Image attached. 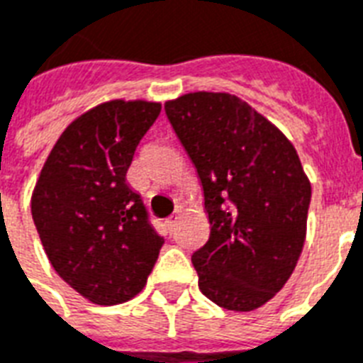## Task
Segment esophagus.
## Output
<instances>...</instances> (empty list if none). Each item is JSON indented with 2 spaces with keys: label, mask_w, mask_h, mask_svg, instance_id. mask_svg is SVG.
<instances>
[{
  "label": "esophagus",
  "mask_w": 363,
  "mask_h": 363,
  "mask_svg": "<svg viewBox=\"0 0 363 363\" xmlns=\"http://www.w3.org/2000/svg\"><path fill=\"white\" fill-rule=\"evenodd\" d=\"M179 220H181V215L177 213V215H171V217L165 220V225H167V228H169V230H175V226L179 225Z\"/></svg>",
  "instance_id": "1"
}]
</instances>
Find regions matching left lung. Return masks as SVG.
<instances>
[{
  "label": "left lung",
  "mask_w": 363,
  "mask_h": 363,
  "mask_svg": "<svg viewBox=\"0 0 363 363\" xmlns=\"http://www.w3.org/2000/svg\"><path fill=\"white\" fill-rule=\"evenodd\" d=\"M165 114L203 190L209 240L192 255L200 289L251 312L286 286L306 240L311 181L291 140L230 93L196 91Z\"/></svg>",
  "instance_id": "1"
}]
</instances>
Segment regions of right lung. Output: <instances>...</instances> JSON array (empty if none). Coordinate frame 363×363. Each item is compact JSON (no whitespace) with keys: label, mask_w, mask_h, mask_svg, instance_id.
<instances>
[{"label":"right lung","mask_w":363,"mask_h":363,"mask_svg":"<svg viewBox=\"0 0 363 363\" xmlns=\"http://www.w3.org/2000/svg\"><path fill=\"white\" fill-rule=\"evenodd\" d=\"M162 102L114 99L77 116L49 152L32 217L55 272L91 303L112 306L143 291L163 238L125 173Z\"/></svg>","instance_id":"obj_1"}]
</instances>
